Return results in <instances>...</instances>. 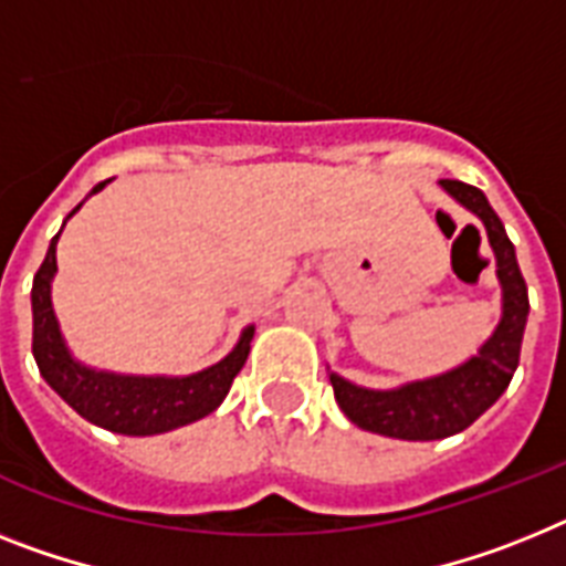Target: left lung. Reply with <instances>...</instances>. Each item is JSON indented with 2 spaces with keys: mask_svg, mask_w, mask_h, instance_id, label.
<instances>
[{
  "mask_svg": "<svg viewBox=\"0 0 566 566\" xmlns=\"http://www.w3.org/2000/svg\"><path fill=\"white\" fill-rule=\"evenodd\" d=\"M440 184L486 227L503 287V316L481 354L443 377L411 382L397 391H368L331 374L334 397L348 420L359 429L397 437V440H443L469 429L510 386L521 359V339L530 313V296L517 268L515 247L503 230L497 212L489 207L486 195L463 180H440Z\"/></svg>",
  "mask_w": 566,
  "mask_h": 566,
  "instance_id": "1",
  "label": "left lung"
}]
</instances>
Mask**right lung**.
Listing matches in <instances>:
<instances>
[{"label": "right lung", "mask_w": 566, "mask_h": 566, "mask_svg": "<svg viewBox=\"0 0 566 566\" xmlns=\"http://www.w3.org/2000/svg\"><path fill=\"white\" fill-rule=\"evenodd\" d=\"M106 184H97L92 192H99ZM80 203L71 212H77ZM56 232L51 239L49 255L33 275L31 307H33V359L65 402L80 417L99 426V429L117 431V434L146 437L172 431L178 426L201 420L221 406L230 391L235 374L244 368L250 354L253 327H247L241 342L227 359L207 368L201 374L184 379L166 377H117V374L88 371L69 356L60 336V327L51 307V275L56 270Z\"/></svg>", "instance_id": "right-lung-1"}]
</instances>
